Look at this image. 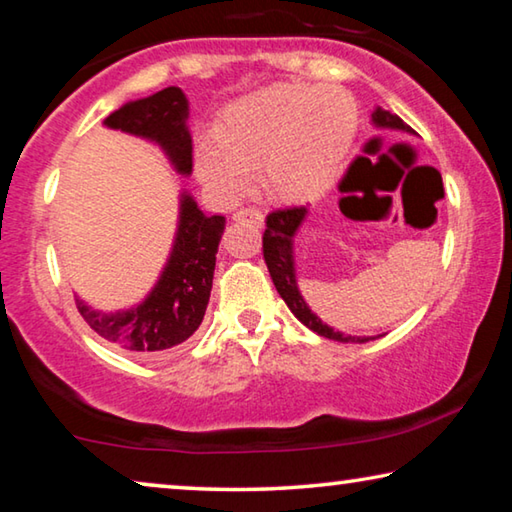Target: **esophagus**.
I'll return each mask as SVG.
<instances>
[{
    "instance_id": "obj_1",
    "label": "esophagus",
    "mask_w": 512,
    "mask_h": 512,
    "mask_svg": "<svg viewBox=\"0 0 512 512\" xmlns=\"http://www.w3.org/2000/svg\"><path fill=\"white\" fill-rule=\"evenodd\" d=\"M235 221H250L255 225H264V214L255 210V207H244V210L235 212Z\"/></svg>"
}]
</instances>
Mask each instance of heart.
<instances>
[{
	"label": "heart",
	"instance_id": "b5f03b06",
	"mask_svg": "<svg viewBox=\"0 0 512 512\" xmlns=\"http://www.w3.org/2000/svg\"><path fill=\"white\" fill-rule=\"evenodd\" d=\"M357 128V101L339 85L273 83L221 112L214 140L198 144L196 171L212 192L237 198L259 167L266 196L309 201L341 173Z\"/></svg>",
	"mask_w": 512,
	"mask_h": 512
}]
</instances>
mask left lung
I'll return each instance as SVG.
<instances>
[{"mask_svg": "<svg viewBox=\"0 0 512 512\" xmlns=\"http://www.w3.org/2000/svg\"><path fill=\"white\" fill-rule=\"evenodd\" d=\"M372 121H375L377 128H393V131H404V133H415L409 124L391 115V112L384 108H377L372 112ZM307 207H284V210H275L266 216V230L262 237V250H264V262L268 266V273H271V280L275 284L277 293H280L282 300L287 302V307L293 311L302 325H307L311 332H316L325 339L341 341V343H366L372 341V336H350L334 332L332 327L325 325L314 311L307 307L305 298L300 296L298 282H296V266H293V237H296L298 228L305 221Z\"/></svg>", "mask_w": 512, "mask_h": 512, "instance_id": "obj_1", "label": "left lung"}]
</instances>
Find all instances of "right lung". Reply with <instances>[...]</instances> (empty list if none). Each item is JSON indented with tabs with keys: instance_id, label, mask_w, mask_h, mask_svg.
<instances>
[{
	"instance_id": "obj_1",
	"label": "right lung",
	"mask_w": 512,
	"mask_h": 512,
	"mask_svg": "<svg viewBox=\"0 0 512 512\" xmlns=\"http://www.w3.org/2000/svg\"><path fill=\"white\" fill-rule=\"evenodd\" d=\"M187 97L180 88H164L153 97L131 101L103 121L110 128L140 135L160 144L173 169L192 173V135L187 131ZM225 228L219 214L198 210L189 194L180 198L176 241L158 284L142 305L101 314L76 300L85 323L110 343L146 357H155L185 343L203 323L210 302L216 250Z\"/></svg>"
}]
</instances>
